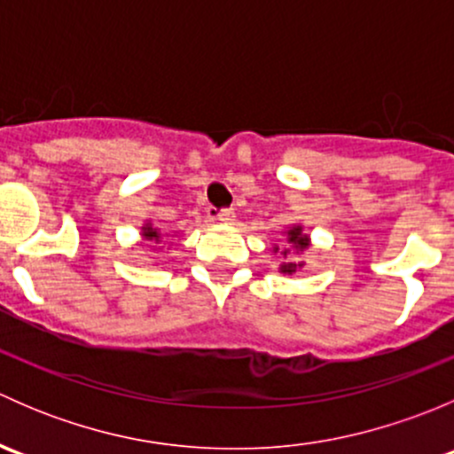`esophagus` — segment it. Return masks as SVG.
Segmentation results:
<instances>
[{
	"instance_id": "obj_1",
	"label": "esophagus",
	"mask_w": 454,
	"mask_h": 454,
	"mask_svg": "<svg viewBox=\"0 0 454 454\" xmlns=\"http://www.w3.org/2000/svg\"><path fill=\"white\" fill-rule=\"evenodd\" d=\"M217 219H219V222H223V223H231L232 219H235V210H232V208H222L217 213Z\"/></svg>"
}]
</instances>
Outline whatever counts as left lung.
I'll use <instances>...</instances> for the list:
<instances>
[{
    "mask_svg": "<svg viewBox=\"0 0 454 454\" xmlns=\"http://www.w3.org/2000/svg\"><path fill=\"white\" fill-rule=\"evenodd\" d=\"M287 244L294 246L296 250H305L309 246V237L301 232V226H294L292 231H287ZM281 254H290V250H283ZM301 265H303V263H294V261H290V263L281 265V272L283 274H292V272H296V268H301Z\"/></svg>",
    "mask_w": 454,
    "mask_h": 454,
    "instance_id": "8db88e82",
    "label": "left lung"
}]
</instances>
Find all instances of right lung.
I'll use <instances>...</instances> for the list:
<instances>
[{
  "instance_id": "obj_1",
  "label": "right lung",
  "mask_w": 454,
  "mask_h": 454,
  "mask_svg": "<svg viewBox=\"0 0 454 454\" xmlns=\"http://www.w3.org/2000/svg\"><path fill=\"white\" fill-rule=\"evenodd\" d=\"M142 231H145V232H142V235H145V239H155V241H160V232H158V228H153V226H151V223H146V226L145 228H142Z\"/></svg>"
}]
</instances>
